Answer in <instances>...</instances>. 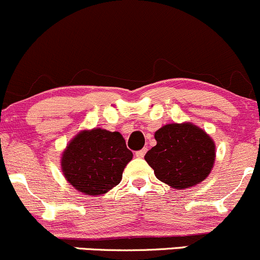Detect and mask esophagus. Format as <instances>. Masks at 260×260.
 <instances>
[{
  "label": "esophagus",
  "mask_w": 260,
  "mask_h": 260,
  "mask_svg": "<svg viewBox=\"0 0 260 260\" xmlns=\"http://www.w3.org/2000/svg\"><path fill=\"white\" fill-rule=\"evenodd\" d=\"M145 153H146V149H142V150H139V151H136L135 156L139 158H142L145 156Z\"/></svg>",
  "instance_id": "esophagus-1"
}]
</instances>
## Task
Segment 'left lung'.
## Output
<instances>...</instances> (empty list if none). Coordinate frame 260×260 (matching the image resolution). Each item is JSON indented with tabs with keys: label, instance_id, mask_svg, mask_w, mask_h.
<instances>
[{
	"label": "left lung",
	"instance_id": "8db88e82",
	"mask_svg": "<svg viewBox=\"0 0 260 260\" xmlns=\"http://www.w3.org/2000/svg\"><path fill=\"white\" fill-rule=\"evenodd\" d=\"M157 144L145 160L155 176L172 188L196 186L207 178L216 157V145L206 131L191 124H167L155 133Z\"/></svg>",
	"mask_w": 260,
	"mask_h": 260
}]
</instances>
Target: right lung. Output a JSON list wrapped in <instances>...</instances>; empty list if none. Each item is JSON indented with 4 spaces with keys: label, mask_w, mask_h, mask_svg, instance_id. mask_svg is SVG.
<instances>
[{
    "label": "right lung",
    "mask_w": 260,
    "mask_h": 260,
    "mask_svg": "<svg viewBox=\"0 0 260 260\" xmlns=\"http://www.w3.org/2000/svg\"><path fill=\"white\" fill-rule=\"evenodd\" d=\"M133 158L118 131L83 130L62 155V171L69 183L86 196H99L119 185Z\"/></svg>",
    "instance_id": "add662e5"
}]
</instances>
